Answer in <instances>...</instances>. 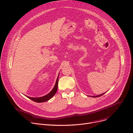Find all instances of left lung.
<instances>
[{"mask_svg":"<svg viewBox=\"0 0 133 133\" xmlns=\"http://www.w3.org/2000/svg\"><path fill=\"white\" fill-rule=\"evenodd\" d=\"M105 93V92L103 93V94H100V95H97V96H90V97H100V96H102L103 95H104Z\"/></svg>","mask_w":133,"mask_h":133,"instance_id":"left-lung-1","label":"left lung"}]
</instances>
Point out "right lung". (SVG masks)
I'll return each mask as SVG.
<instances>
[{"label":"right lung","instance_id":"right-lung-1","mask_svg":"<svg viewBox=\"0 0 133 133\" xmlns=\"http://www.w3.org/2000/svg\"><path fill=\"white\" fill-rule=\"evenodd\" d=\"M59 76V75H58ZM58 76L57 78L56 84L53 88V89L51 90L50 92H49L48 94H47L46 95L40 97H30L29 96H27L28 98L30 99L31 100L37 102V103H43V102H45L48 101H49L50 99H51L54 95L57 92V88H58Z\"/></svg>","mask_w":133,"mask_h":133}]
</instances>
